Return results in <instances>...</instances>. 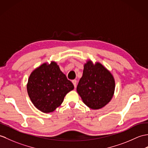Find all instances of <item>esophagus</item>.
I'll return each instance as SVG.
<instances>
[{"mask_svg":"<svg viewBox=\"0 0 148 148\" xmlns=\"http://www.w3.org/2000/svg\"><path fill=\"white\" fill-rule=\"evenodd\" d=\"M73 84H74V88H75L76 87V85H77V81L75 80V79H74V80H73Z\"/></svg>","mask_w":148,"mask_h":148,"instance_id":"34e87169","label":"esophagus"}]
</instances>
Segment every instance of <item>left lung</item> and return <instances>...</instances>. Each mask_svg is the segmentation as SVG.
Instances as JSON below:
<instances>
[{"label": "left lung", "instance_id": "left-lung-1", "mask_svg": "<svg viewBox=\"0 0 148 148\" xmlns=\"http://www.w3.org/2000/svg\"><path fill=\"white\" fill-rule=\"evenodd\" d=\"M115 80L110 72L101 64H84L82 76L77 91L88 107L97 110L105 106L114 93Z\"/></svg>", "mask_w": 148, "mask_h": 148}]
</instances>
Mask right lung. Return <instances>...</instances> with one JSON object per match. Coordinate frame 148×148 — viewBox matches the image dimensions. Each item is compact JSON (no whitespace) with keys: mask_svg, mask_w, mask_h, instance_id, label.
<instances>
[{"mask_svg":"<svg viewBox=\"0 0 148 148\" xmlns=\"http://www.w3.org/2000/svg\"><path fill=\"white\" fill-rule=\"evenodd\" d=\"M73 89V84L54 62L49 65L43 64L33 71L27 84L33 105L44 113L53 112Z\"/></svg>","mask_w":148,"mask_h":148,"instance_id":"obj_1","label":"right lung"}]
</instances>
